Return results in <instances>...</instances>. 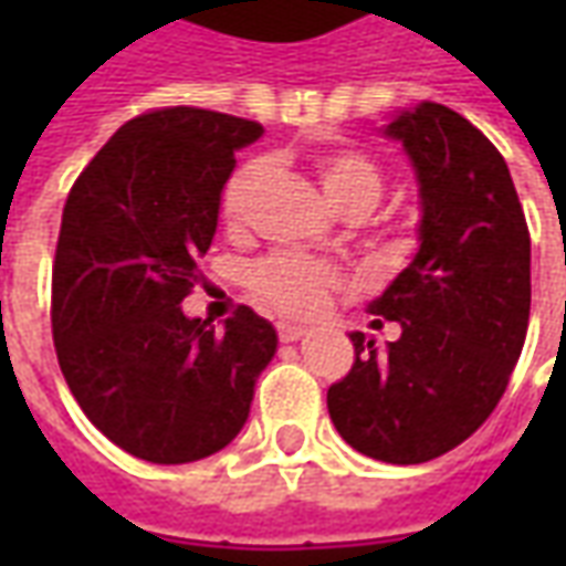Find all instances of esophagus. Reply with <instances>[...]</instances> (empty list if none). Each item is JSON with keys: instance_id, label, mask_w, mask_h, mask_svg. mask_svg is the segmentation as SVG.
<instances>
[{"instance_id": "1", "label": "esophagus", "mask_w": 566, "mask_h": 566, "mask_svg": "<svg viewBox=\"0 0 566 566\" xmlns=\"http://www.w3.org/2000/svg\"><path fill=\"white\" fill-rule=\"evenodd\" d=\"M306 331L303 327H294V324H279V339L282 343H296V339H303Z\"/></svg>"}]
</instances>
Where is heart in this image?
<instances>
[{
	"mask_svg": "<svg viewBox=\"0 0 566 566\" xmlns=\"http://www.w3.org/2000/svg\"><path fill=\"white\" fill-rule=\"evenodd\" d=\"M321 190L331 199L333 209L343 214H367L381 197V169L367 154L352 148L324 150L315 160ZM266 163L251 160L223 187V221L230 227H245L260 190L266 185ZM339 272L318 260L300 254H275L260 260L251 270V291L260 303H266L287 318H315L331 303L333 291H339Z\"/></svg>",
	"mask_w": 566,
	"mask_h": 566,
	"instance_id": "1",
	"label": "heart"
}]
</instances>
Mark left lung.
Instances as JSON below:
<instances>
[{
  "instance_id": "1",
  "label": "left lung",
  "mask_w": 566,
  "mask_h": 566,
  "mask_svg": "<svg viewBox=\"0 0 566 566\" xmlns=\"http://www.w3.org/2000/svg\"><path fill=\"white\" fill-rule=\"evenodd\" d=\"M418 185V251L367 306L400 324L373 348L352 333L355 367L331 385L339 437L385 463H424L473 437L506 391L531 318V235L500 150L439 103L381 127Z\"/></svg>"
}]
</instances>
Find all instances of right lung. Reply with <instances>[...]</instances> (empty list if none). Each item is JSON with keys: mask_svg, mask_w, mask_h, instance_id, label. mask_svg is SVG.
Returning a JSON list of instances; mask_svg holds the SVG:
<instances>
[{"mask_svg": "<svg viewBox=\"0 0 566 566\" xmlns=\"http://www.w3.org/2000/svg\"><path fill=\"white\" fill-rule=\"evenodd\" d=\"M254 120L160 108L133 117L72 185L56 242L51 324L84 416L150 463L202 461L245 427L279 333L239 306L214 331L187 318L235 150Z\"/></svg>", "mask_w": 566, "mask_h": 566, "instance_id": "add662e5", "label": "right lung"}]
</instances>
